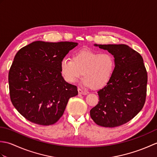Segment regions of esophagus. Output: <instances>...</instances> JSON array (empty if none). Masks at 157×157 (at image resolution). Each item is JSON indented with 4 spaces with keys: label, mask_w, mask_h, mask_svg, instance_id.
<instances>
[{
    "label": "esophagus",
    "mask_w": 157,
    "mask_h": 157,
    "mask_svg": "<svg viewBox=\"0 0 157 157\" xmlns=\"http://www.w3.org/2000/svg\"><path fill=\"white\" fill-rule=\"evenodd\" d=\"M78 93L79 94H83V95H85V94H87V92H86V91H84V90H83L82 89H81L80 88H78Z\"/></svg>",
    "instance_id": "34e87169"
}]
</instances>
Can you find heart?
<instances>
[{
  "label": "heart",
  "instance_id": "heart-1",
  "mask_svg": "<svg viewBox=\"0 0 157 157\" xmlns=\"http://www.w3.org/2000/svg\"><path fill=\"white\" fill-rule=\"evenodd\" d=\"M115 66V57L111 52L84 48L74 53L72 60L62 59L61 71L65 81L69 83H74L82 71V84L98 89L109 82Z\"/></svg>",
  "mask_w": 157,
  "mask_h": 157
}]
</instances>
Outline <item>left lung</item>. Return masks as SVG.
<instances>
[{"label":"left lung","mask_w":157,"mask_h":157,"mask_svg":"<svg viewBox=\"0 0 157 157\" xmlns=\"http://www.w3.org/2000/svg\"><path fill=\"white\" fill-rule=\"evenodd\" d=\"M114 56L111 79L98 91V105L90 110L96 124L115 128L128 123L141 111L146 96L148 75L140 53L125 44H95Z\"/></svg>","instance_id":"left-lung-1"}]
</instances>
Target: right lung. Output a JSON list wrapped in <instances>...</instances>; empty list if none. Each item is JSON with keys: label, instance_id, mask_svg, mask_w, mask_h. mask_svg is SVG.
Masks as SVG:
<instances>
[{"label": "right lung", "instance_id": "right-lung-1", "mask_svg": "<svg viewBox=\"0 0 157 157\" xmlns=\"http://www.w3.org/2000/svg\"><path fill=\"white\" fill-rule=\"evenodd\" d=\"M78 45L73 42H33L17 52L9 72V94L15 108L28 121L41 125L61 117L77 86L62 77L61 62Z\"/></svg>", "mask_w": 157, "mask_h": 157}]
</instances>
